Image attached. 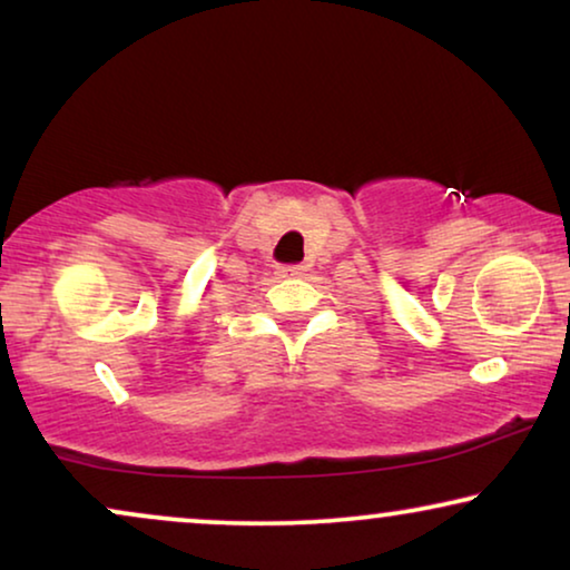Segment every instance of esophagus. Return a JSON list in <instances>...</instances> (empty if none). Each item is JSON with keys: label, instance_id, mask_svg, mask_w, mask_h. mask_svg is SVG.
<instances>
[{"label": "esophagus", "instance_id": "34e87169", "mask_svg": "<svg viewBox=\"0 0 570 570\" xmlns=\"http://www.w3.org/2000/svg\"><path fill=\"white\" fill-rule=\"evenodd\" d=\"M277 275L279 277H303L306 275V267H301V264H287V267H277Z\"/></svg>", "mask_w": 570, "mask_h": 570}]
</instances>
